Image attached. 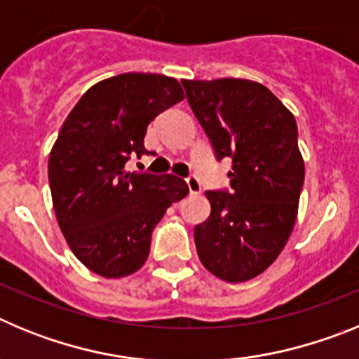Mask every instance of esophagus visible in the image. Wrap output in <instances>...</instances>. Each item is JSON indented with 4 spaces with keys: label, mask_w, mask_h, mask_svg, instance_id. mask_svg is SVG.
I'll use <instances>...</instances> for the list:
<instances>
[{
    "label": "esophagus",
    "mask_w": 359,
    "mask_h": 359,
    "mask_svg": "<svg viewBox=\"0 0 359 359\" xmlns=\"http://www.w3.org/2000/svg\"><path fill=\"white\" fill-rule=\"evenodd\" d=\"M187 185H189L190 194H199L201 192V183H199V180L196 176L187 177Z\"/></svg>",
    "instance_id": "obj_1"
}]
</instances>
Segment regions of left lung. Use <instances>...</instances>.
Listing matches in <instances>:
<instances>
[{
    "mask_svg": "<svg viewBox=\"0 0 359 359\" xmlns=\"http://www.w3.org/2000/svg\"><path fill=\"white\" fill-rule=\"evenodd\" d=\"M182 82L215 158L233 163L230 192L205 194L212 212L194 228L199 261L221 280H250L273 264L297 221L304 185L297 122L259 82Z\"/></svg>",
    "mask_w": 359,
    "mask_h": 359,
    "instance_id": "1",
    "label": "left lung"
}]
</instances>
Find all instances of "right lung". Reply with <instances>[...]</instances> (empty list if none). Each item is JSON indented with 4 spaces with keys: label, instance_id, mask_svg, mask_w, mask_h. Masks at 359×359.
I'll list each match as a JSON object with an SVG mask.
<instances>
[{
    "label": "right lung",
    "instance_id": "right-lung-1",
    "mask_svg": "<svg viewBox=\"0 0 359 359\" xmlns=\"http://www.w3.org/2000/svg\"><path fill=\"white\" fill-rule=\"evenodd\" d=\"M185 98L176 79L122 73L91 86L62 123L48 160L53 210L66 243L93 273L120 278L145 264L151 233L189 194L174 174L128 170L147 154V126Z\"/></svg>",
    "mask_w": 359,
    "mask_h": 359
}]
</instances>
